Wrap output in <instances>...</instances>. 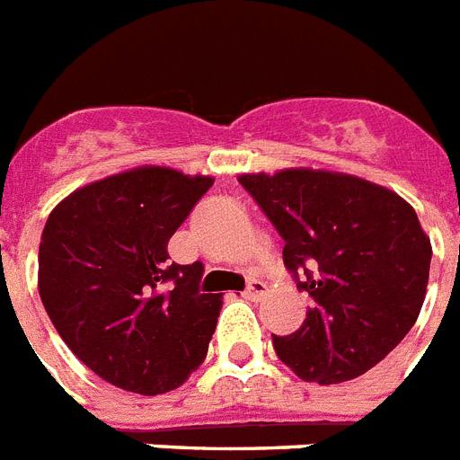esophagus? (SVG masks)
Wrapping results in <instances>:
<instances>
[{
    "label": "esophagus",
    "instance_id": "obj_1",
    "mask_svg": "<svg viewBox=\"0 0 460 460\" xmlns=\"http://www.w3.org/2000/svg\"><path fill=\"white\" fill-rule=\"evenodd\" d=\"M244 294L256 301V298H261V296L268 294V284H265L263 279H252V282H249V287H246Z\"/></svg>",
    "mask_w": 460,
    "mask_h": 460
}]
</instances>
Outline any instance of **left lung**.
Instances as JSON below:
<instances>
[{"instance_id":"obj_1","label":"left lung","mask_w":460,"mask_h":460,"mask_svg":"<svg viewBox=\"0 0 460 460\" xmlns=\"http://www.w3.org/2000/svg\"><path fill=\"white\" fill-rule=\"evenodd\" d=\"M239 183L284 239V265L310 296L305 322L272 336L277 358L320 385L352 381L409 333L426 301L430 237L407 199L339 171L296 166Z\"/></svg>"}]
</instances>
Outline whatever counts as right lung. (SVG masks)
<instances>
[{"label":"right lung","mask_w":460,"mask_h":460,"mask_svg":"<svg viewBox=\"0 0 460 460\" xmlns=\"http://www.w3.org/2000/svg\"><path fill=\"white\" fill-rule=\"evenodd\" d=\"M211 185V176L136 166L82 185L49 214L41 303L102 381L162 394L207 358L223 296L202 294V263H171L169 239Z\"/></svg>","instance_id":"right-lung-1"}]
</instances>
